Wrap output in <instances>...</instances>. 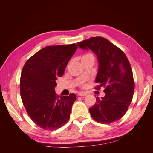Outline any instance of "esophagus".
<instances>
[{
    "mask_svg": "<svg viewBox=\"0 0 153 153\" xmlns=\"http://www.w3.org/2000/svg\"><path fill=\"white\" fill-rule=\"evenodd\" d=\"M78 95L80 96H84L87 95V93H85V92H79L78 93Z\"/></svg>",
    "mask_w": 153,
    "mask_h": 153,
    "instance_id": "esophagus-1",
    "label": "esophagus"
}]
</instances>
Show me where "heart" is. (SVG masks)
I'll return each instance as SVG.
<instances>
[{
    "label": "heart",
    "instance_id": "1",
    "mask_svg": "<svg viewBox=\"0 0 153 153\" xmlns=\"http://www.w3.org/2000/svg\"><path fill=\"white\" fill-rule=\"evenodd\" d=\"M89 58H92V59H94L93 55L92 54H86L84 55V56H82V59H89Z\"/></svg>",
    "mask_w": 153,
    "mask_h": 153
}]
</instances>
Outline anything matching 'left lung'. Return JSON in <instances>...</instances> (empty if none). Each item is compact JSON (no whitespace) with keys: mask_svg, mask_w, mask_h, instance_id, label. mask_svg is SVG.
I'll return each instance as SVG.
<instances>
[{"mask_svg":"<svg viewBox=\"0 0 153 153\" xmlns=\"http://www.w3.org/2000/svg\"><path fill=\"white\" fill-rule=\"evenodd\" d=\"M78 45L83 50H91L99 64L96 83L105 88L103 98L97 97L96 103L89 108L96 121L110 124L121 119L130 105L135 89L133 72L123 51L103 37H93Z\"/></svg>","mask_w":153,"mask_h":153,"instance_id":"8db88e82","label":"left lung"}]
</instances>
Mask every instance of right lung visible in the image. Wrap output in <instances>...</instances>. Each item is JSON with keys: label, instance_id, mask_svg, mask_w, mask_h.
Wrapping results in <instances>:
<instances>
[{"label": "right lung", "instance_id": "right-lung-1", "mask_svg": "<svg viewBox=\"0 0 153 153\" xmlns=\"http://www.w3.org/2000/svg\"><path fill=\"white\" fill-rule=\"evenodd\" d=\"M78 46L46 47L25 62L20 78V94L29 117L46 130H54L66 124L76 96H59L55 92L57 78L63 75Z\"/></svg>", "mask_w": 153, "mask_h": 153}]
</instances>
